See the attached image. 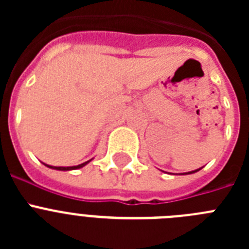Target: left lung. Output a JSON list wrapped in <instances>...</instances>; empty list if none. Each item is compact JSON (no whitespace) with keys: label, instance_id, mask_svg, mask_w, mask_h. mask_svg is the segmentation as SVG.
I'll return each instance as SVG.
<instances>
[{"label":"left lung","instance_id":"1","mask_svg":"<svg viewBox=\"0 0 249 249\" xmlns=\"http://www.w3.org/2000/svg\"><path fill=\"white\" fill-rule=\"evenodd\" d=\"M197 171H198V169H197ZM197 171H192V172H188V173H195V172H197ZM187 175V173H186Z\"/></svg>","mask_w":249,"mask_h":249}]
</instances>
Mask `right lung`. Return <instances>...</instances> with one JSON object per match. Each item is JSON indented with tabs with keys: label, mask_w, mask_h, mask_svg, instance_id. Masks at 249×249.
<instances>
[{
	"label": "right lung",
	"mask_w": 249,
	"mask_h": 249,
	"mask_svg": "<svg viewBox=\"0 0 249 249\" xmlns=\"http://www.w3.org/2000/svg\"><path fill=\"white\" fill-rule=\"evenodd\" d=\"M89 162H85V163H81L78 164V166H73V167H52V166H46L50 167V168H53V169H58V171H70V169H77V168H81V167H83L85 164H87Z\"/></svg>",
	"instance_id": "right-lung-1"
}]
</instances>
